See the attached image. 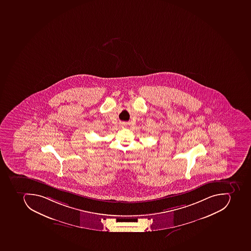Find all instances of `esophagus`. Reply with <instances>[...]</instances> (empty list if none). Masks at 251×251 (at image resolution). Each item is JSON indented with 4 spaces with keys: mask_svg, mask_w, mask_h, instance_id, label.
<instances>
[{
    "mask_svg": "<svg viewBox=\"0 0 251 251\" xmlns=\"http://www.w3.org/2000/svg\"><path fill=\"white\" fill-rule=\"evenodd\" d=\"M125 125H121V126H125Z\"/></svg>",
    "mask_w": 251,
    "mask_h": 251,
    "instance_id": "obj_1",
    "label": "esophagus"
}]
</instances>
